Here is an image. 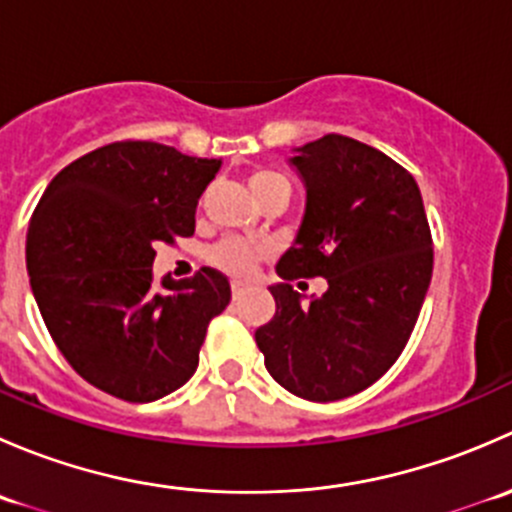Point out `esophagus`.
<instances>
[{
    "label": "esophagus",
    "mask_w": 512,
    "mask_h": 512,
    "mask_svg": "<svg viewBox=\"0 0 512 512\" xmlns=\"http://www.w3.org/2000/svg\"><path fill=\"white\" fill-rule=\"evenodd\" d=\"M230 287H232V297H235V299L245 297V294L250 292V287H247V285H242V282H232Z\"/></svg>",
    "instance_id": "1"
}]
</instances>
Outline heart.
<instances>
[{
    "mask_svg": "<svg viewBox=\"0 0 512 512\" xmlns=\"http://www.w3.org/2000/svg\"><path fill=\"white\" fill-rule=\"evenodd\" d=\"M282 183H287V180L282 178V175L270 173V170H257V173L250 175V190L255 198H260L262 193H267V190ZM262 257H265V250H262V247L250 245V242L245 240H235V237L223 240L220 245L213 247V252H210V260H213L220 270H225L227 275L232 277H240V280H250V277L255 275Z\"/></svg>",
    "mask_w": 512,
    "mask_h": 512,
    "instance_id": "heart-1",
    "label": "heart"
}]
</instances>
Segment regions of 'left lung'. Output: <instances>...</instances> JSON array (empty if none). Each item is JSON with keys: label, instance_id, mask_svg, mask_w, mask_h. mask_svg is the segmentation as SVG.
<instances>
[{"label": "left lung", "instance_id": "left-lung-1", "mask_svg": "<svg viewBox=\"0 0 512 512\" xmlns=\"http://www.w3.org/2000/svg\"><path fill=\"white\" fill-rule=\"evenodd\" d=\"M307 200L270 287L277 312L255 332L272 379L307 401L359 394L409 342L433 272V242L414 175L354 138L294 148ZM324 276L304 300L289 281Z\"/></svg>", "mask_w": 512, "mask_h": 512}]
</instances>
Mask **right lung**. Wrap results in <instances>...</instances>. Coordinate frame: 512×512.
Wrapping results in <instances>:
<instances>
[{
  "label": "right lung",
  "instance_id": "right-lung-1",
  "mask_svg": "<svg viewBox=\"0 0 512 512\" xmlns=\"http://www.w3.org/2000/svg\"><path fill=\"white\" fill-rule=\"evenodd\" d=\"M223 160L153 141L108 143L66 165L36 205L27 270L46 329L74 371L116 399L148 404L198 369L230 282L203 267L156 287L158 242L190 237Z\"/></svg>",
  "mask_w": 512,
  "mask_h": 512
}]
</instances>
